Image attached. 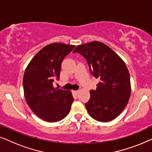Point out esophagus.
<instances>
[{
	"label": "esophagus",
	"instance_id": "esophagus-1",
	"mask_svg": "<svg viewBox=\"0 0 152 152\" xmlns=\"http://www.w3.org/2000/svg\"><path fill=\"white\" fill-rule=\"evenodd\" d=\"M73 93L75 94H78L79 93V91L78 90H74V91H73Z\"/></svg>",
	"mask_w": 152,
	"mask_h": 152
}]
</instances>
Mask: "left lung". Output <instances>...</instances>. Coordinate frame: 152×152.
Listing matches in <instances>:
<instances>
[{
	"label": "left lung",
	"mask_w": 152,
	"mask_h": 152,
	"mask_svg": "<svg viewBox=\"0 0 152 152\" xmlns=\"http://www.w3.org/2000/svg\"><path fill=\"white\" fill-rule=\"evenodd\" d=\"M87 60L89 70L100 82L90 90V99L85 103L91 118L109 122L118 116L131 95V83L125 62L110 47L98 41L78 45L74 50Z\"/></svg>",
	"instance_id": "obj_1"
}]
</instances>
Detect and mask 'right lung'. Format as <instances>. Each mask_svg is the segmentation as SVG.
Masks as SVG:
<instances>
[{"label": "right lung", "instance_id": "1", "mask_svg": "<svg viewBox=\"0 0 152 152\" xmlns=\"http://www.w3.org/2000/svg\"><path fill=\"white\" fill-rule=\"evenodd\" d=\"M74 47L58 42L48 45L34 56L25 71V100L34 114L45 121H61L71 109V91L54 88L53 83L59 79L62 62Z\"/></svg>", "mask_w": 152, "mask_h": 152}]
</instances>
